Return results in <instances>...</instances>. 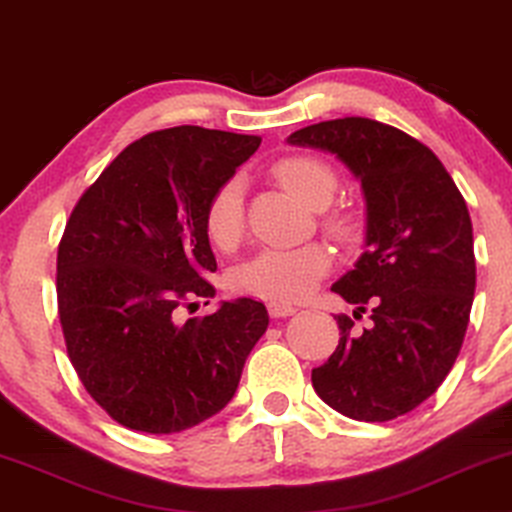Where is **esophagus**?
<instances>
[{
	"label": "esophagus",
	"instance_id": "34e87169",
	"mask_svg": "<svg viewBox=\"0 0 512 512\" xmlns=\"http://www.w3.org/2000/svg\"><path fill=\"white\" fill-rule=\"evenodd\" d=\"M297 309L288 302H269V316L271 318H288Z\"/></svg>",
	"mask_w": 512,
	"mask_h": 512
}]
</instances>
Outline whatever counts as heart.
Here are the masks:
<instances>
[{"label": "heart", "instance_id": "heart-1", "mask_svg": "<svg viewBox=\"0 0 512 512\" xmlns=\"http://www.w3.org/2000/svg\"><path fill=\"white\" fill-rule=\"evenodd\" d=\"M274 175L281 185L313 210H323L332 203L339 187L335 168L313 156H285L274 163ZM203 227L217 248L231 250L241 241L245 229V177L229 175L220 182L203 210ZM325 227L332 234H349L344 217H325ZM332 267V255L323 243L299 245V248H264L238 264L231 274V285L245 295L292 302L316 288Z\"/></svg>", "mask_w": 512, "mask_h": 512}]
</instances>
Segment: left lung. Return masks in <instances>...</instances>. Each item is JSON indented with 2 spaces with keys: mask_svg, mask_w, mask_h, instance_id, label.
Returning <instances> with one entry per match:
<instances>
[{
  "mask_svg": "<svg viewBox=\"0 0 512 512\" xmlns=\"http://www.w3.org/2000/svg\"><path fill=\"white\" fill-rule=\"evenodd\" d=\"M290 145L335 154L365 196V252L332 290L370 309L311 372L320 400L356 421L412 412L452 370L475 295L473 224L454 180L426 145L363 117L299 128Z\"/></svg>",
  "mask_w": 512,
  "mask_h": 512,
  "instance_id": "1",
  "label": "left lung"
}]
</instances>
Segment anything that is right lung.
I'll return each instance as SVG.
<instances>
[{
    "mask_svg": "<svg viewBox=\"0 0 512 512\" xmlns=\"http://www.w3.org/2000/svg\"><path fill=\"white\" fill-rule=\"evenodd\" d=\"M262 138L175 126L128 145L86 189L58 245V313L74 370L121 426L166 435L227 407L267 306L241 297L182 323L213 297L203 210Z\"/></svg>",
    "mask_w": 512,
    "mask_h": 512,
    "instance_id": "obj_1",
    "label": "right lung"
}]
</instances>
